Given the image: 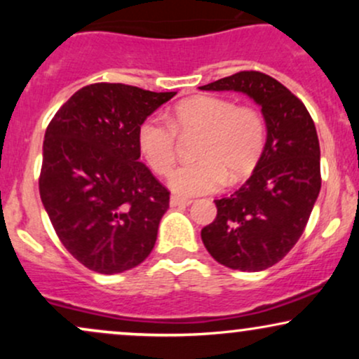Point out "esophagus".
<instances>
[{
	"label": "esophagus",
	"mask_w": 359,
	"mask_h": 359,
	"mask_svg": "<svg viewBox=\"0 0 359 359\" xmlns=\"http://www.w3.org/2000/svg\"><path fill=\"white\" fill-rule=\"evenodd\" d=\"M191 203H192L191 199H185V197H180V196H172L170 197L172 208H177V205H189Z\"/></svg>",
	"instance_id": "1"
}]
</instances>
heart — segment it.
<instances>
[{
  "label": "heart",
  "mask_w": 359,
  "mask_h": 359,
  "mask_svg": "<svg viewBox=\"0 0 359 359\" xmlns=\"http://www.w3.org/2000/svg\"><path fill=\"white\" fill-rule=\"evenodd\" d=\"M203 133L196 148L199 160L172 172L170 187L182 196L217 191L248 177L262 158L266 125L262 113L219 96H196L175 106L168 116H150L138 126V147L151 170L167 175L177 156V133Z\"/></svg>",
  "instance_id": "1"
}]
</instances>
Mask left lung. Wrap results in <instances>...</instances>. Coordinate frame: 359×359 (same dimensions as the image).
Returning <instances> with one entry per match:
<instances>
[{
	"instance_id": "1",
	"label": "left lung",
	"mask_w": 359,
	"mask_h": 359,
	"mask_svg": "<svg viewBox=\"0 0 359 359\" xmlns=\"http://www.w3.org/2000/svg\"><path fill=\"white\" fill-rule=\"evenodd\" d=\"M203 90H238L262 106L266 143L258 165L231 196L216 199L217 216L201 231L205 250L240 271L273 266L306 229L320 191V148L304 102L277 79L241 71Z\"/></svg>"
}]
</instances>
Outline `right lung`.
<instances>
[{
	"instance_id": "1",
	"label": "right lung",
	"mask_w": 359,
	"mask_h": 359,
	"mask_svg": "<svg viewBox=\"0 0 359 359\" xmlns=\"http://www.w3.org/2000/svg\"><path fill=\"white\" fill-rule=\"evenodd\" d=\"M175 94L97 82L48 123L40 197L62 245L89 270L121 273L154 250L170 192L140 162L137 133Z\"/></svg>"
}]
</instances>
